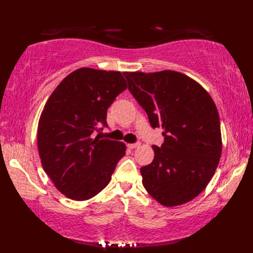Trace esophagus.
I'll return each mask as SVG.
<instances>
[{
    "label": "esophagus",
    "instance_id": "1",
    "mask_svg": "<svg viewBox=\"0 0 253 253\" xmlns=\"http://www.w3.org/2000/svg\"><path fill=\"white\" fill-rule=\"evenodd\" d=\"M128 146V148L129 149H136V148H138L139 146H140V143L139 142H137V143H129V144H127Z\"/></svg>",
    "mask_w": 253,
    "mask_h": 253
}]
</instances>
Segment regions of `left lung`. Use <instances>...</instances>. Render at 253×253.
<instances>
[{
  "instance_id": "obj_1",
  "label": "left lung",
  "mask_w": 253,
  "mask_h": 253,
  "mask_svg": "<svg viewBox=\"0 0 253 253\" xmlns=\"http://www.w3.org/2000/svg\"><path fill=\"white\" fill-rule=\"evenodd\" d=\"M124 75L151 126L163 129V144L152 147V163L140 169L143 187L164 207L191 201L206 189L222 154L215 103L200 84L179 72Z\"/></svg>"
}]
</instances>
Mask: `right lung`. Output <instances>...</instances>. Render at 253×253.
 Instances as JSON below:
<instances>
[{
	"label": "right lung",
	"instance_id": "right-lung-1",
	"mask_svg": "<svg viewBox=\"0 0 253 253\" xmlns=\"http://www.w3.org/2000/svg\"><path fill=\"white\" fill-rule=\"evenodd\" d=\"M126 88L121 72L83 67L46 101L38 123V151L56 189L72 200H89L103 190L125 155V143L92 138V132L106 126L107 109Z\"/></svg>",
	"mask_w": 253,
	"mask_h": 253
}]
</instances>
